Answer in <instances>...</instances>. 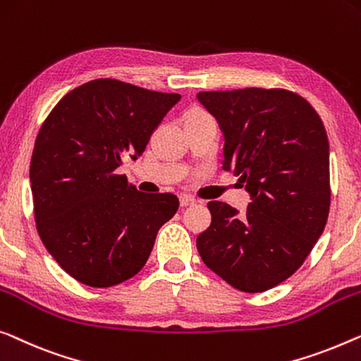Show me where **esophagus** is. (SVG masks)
Wrapping results in <instances>:
<instances>
[{
    "label": "esophagus",
    "mask_w": 361,
    "mask_h": 361,
    "mask_svg": "<svg viewBox=\"0 0 361 361\" xmlns=\"http://www.w3.org/2000/svg\"><path fill=\"white\" fill-rule=\"evenodd\" d=\"M195 203V198L190 197V195H180V205L182 207H189Z\"/></svg>",
    "instance_id": "1"
}]
</instances>
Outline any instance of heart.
<instances>
[{
	"mask_svg": "<svg viewBox=\"0 0 361 361\" xmlns=\"http://www.w3.org/2000/svg\"><path fill=\"white\" fill-rule=\"evenodd\" d=\"M203 117H210L205 111H202V109H192V111L187 112L185 116V122L187 120H195V118H203Z\"/></svg>",
	"mask_w": 361,
	"mask_h": 361,
	"instance_id": "heart-1",
	"label": "heart"
}]
</instances>
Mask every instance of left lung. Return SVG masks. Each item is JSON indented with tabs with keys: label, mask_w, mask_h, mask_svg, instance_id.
<instances>
[{
	"label": "left lung",
	"mask_w": 361,
	"mask_h": 361,
	"mask_svg": "<svg viewBox=\"0 0 361 361\" xmlns=\"http://www.w3.org/2000/svg\"><path fill=\"white\" fill-rule=\"evenodd\" d=\"M197 97L224 135L223 169L238 176L252 198L244 213L224 202L208 203L212 224L198 234V254L236 290L267 291L301 267L326 228V128L305 97L280 87Z\"/></svg>",
	"instance_id": "1"
}]
</instances>
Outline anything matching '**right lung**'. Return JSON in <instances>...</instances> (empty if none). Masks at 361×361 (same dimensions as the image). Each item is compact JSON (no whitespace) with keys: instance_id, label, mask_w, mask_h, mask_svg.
Here are the masks:
<instances>
[{"instance_id":"add662e5","label":"right lung","mask_w":361,"mask_h":361,"mask_svg":"<svg viewBox=\"0 0 361 361\" xmlns=\"http://www.w3.org/2000/svg\"><path fill=\"white\" fill-rule=\"evenodd\" d=\"M179 99L101 78L68 92L42 123L30 159L35 226L81 283L107 288L137 275L176 215L174 193L138 192L116 171L143 153Z\"/></svg>"}]
</instances>
